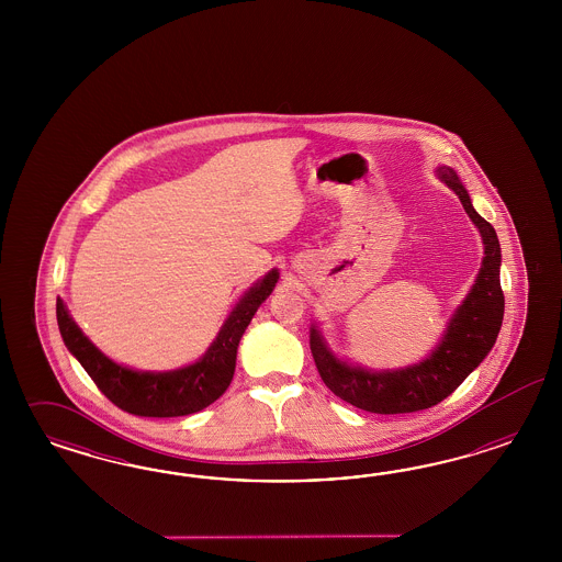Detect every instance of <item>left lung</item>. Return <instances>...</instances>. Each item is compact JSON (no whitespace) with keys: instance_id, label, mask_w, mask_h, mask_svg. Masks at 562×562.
I'll return each instance as SVG.
<instances>
[{"instance_id":"1","label":"left lung","mask_w":562,"mask_h":562,"mask_svg":"<svg viewBox=\"0 0 562 562\" xmlns=\"http://www.w3.org/2000/svg\"><path fill=\"white\" fill-rule=\"evenodd\" d=\"M439 179L460 195L463 210L476 224L484 240V259L476 284L456 311L439 348L402 371L371 373L348 367L334 357L319 331L311 327V355L327 390L340 400L374 414H406L430 408L456 392L463 379L491 352L501 331L505 313V294L501 289V245L493 224L484 221L470 202L456 170L439 169Z\"/></svg>"}]
</instances>
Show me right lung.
<instances>
[{"label":"right lung","mask_w":562,"mask_h":562,"mask_svg":"<svg viewBox=\"0 0 562 562\" xmlns=\"http://www.w3.org/2000/svg\"><path fill=\"white\" fill-rule=\"evenodd\" d=\"M278 282L272 270L235 306L218 338L195 364L169 373H139L109 360L88 341L57 299V324L69 352L80 360L86 373L117 408L148 418L188 416L216 402L233 381L240 336Z\"/></svg>","instance_id":"right-lung-1"}]
</instances>
